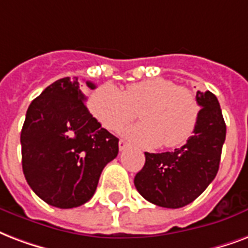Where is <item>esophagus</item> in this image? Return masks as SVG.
<instances>
[{"mask_svg":"<svg viewBox=\"0 0 248 248\" xmlns=\"http://www.w3.org/2000/svg\"><path fill=\"white\" fill-rule=\"evenodd\" d=\"M118 145H120V151H124V149L128 147V143L126 140H124V139H121L120 143H118Z\"/></svg>","mask_w":248,"mask_h":248,"instance_id":"obj_1","label":"esophagus"}]
</instances>
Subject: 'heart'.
Masks as SVG:
<instances>
[{"label": "heart", "mask_w": 248, "mask_h": 248, "mask_svg": "<svg viewBox=\"0 0 248 248\" xmlns=\"http://www.w3.org/2000/svg\"><path fill=\"white\" fill-rule=\"evenodd\" d=\"M90 110L110 131H120L140 110L143 122L124 128V135L147 148L185 144L195 131L200 116L194 92L166 78L131 83L124 91L113 84L99 87L91 94Z\"/></svg>", "instance_id": "heart-1"}]
</instances>
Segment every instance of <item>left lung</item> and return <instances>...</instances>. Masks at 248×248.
I'll return each instance as SVG.
<instances>
[{
	"label": "left lung",
	"mask_w": 248,
	"mask_h": 248,
	"mask_svg": "<svg viewBox=\"0 0 248 248\" xmlns=\"http://www.w3.org/2000/svg\"><path fill=\"white\" fill-rule=\"evenodd\" d=\"M200 116L191 138L173 152L148 154L134 185L145 200L164 208L192 203L218 171L226 137L222 111L212 92H196Z\"/></svg>",
	"instance_id": "1"
}]
</instances>
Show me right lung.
I'll return each instance as SVG.
<instances>
[{
  "mask_svg": "<svg viewBox=\"0 0 248 248\" xmlns=\"http://www.w3.org/2000/svg\"><path fill=\"white\" fill-rule=\"evenodd\" d=\"M84 101L78 78L58 79L28 107L20 132L26 181L45 203L62 209L87 203L118 155V138L101 127Z\"/></svg>",
  "mask_w": 248,
  "mask_h": 248,
  "instance_id": "1",
  "label": "right lung"
}]
</instances>
